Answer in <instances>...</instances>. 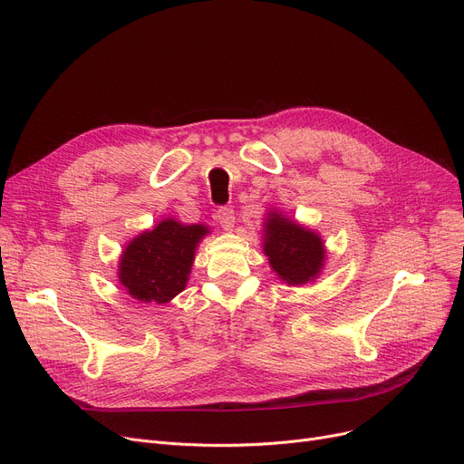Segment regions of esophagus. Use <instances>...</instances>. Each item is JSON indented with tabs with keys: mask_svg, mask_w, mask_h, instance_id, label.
<instances>
[{
	"mask_svg": "<svg viewBox=\"0 0 464 464\" xmlns=\"http://www.w3.org/2000/svg\"><path fill=\"white\" fill-rule=\"evenodd\" d=\"M216 219H218L219 226H222L226 231H231L235 227V212H233V208L219 207L216 210Z\"/></svg>",
	"mask_w": 464,
	"mask_h": 464,
	"instance_id": "34e87169",
	"label": "esophagus"
}]
</instances>
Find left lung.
<instances>
[{"label": "left lung", "mask_w": 464, "mask_h": 464, "mask_svg": "<svg viewBox=\"0 0 464 464\" xmlns=\"http://www.w3.org/2000/svg\"><path fill=\"white\" fill-rule=\"evenodd\" d=\"M263 233V252L280 280L299 285L312 282L322 273L325 246L318 233L280 212L266 216Z\"/></svg>", "instance_id": "obj_1"}]
</instances>
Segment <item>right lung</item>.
Listing matches in <instances>:
<instances>
[{
    "label": "right lung",
    "mask_w": 464,
    "mask_h": 464,
    "mask_svg": "<svg viewBox=\"0 0 464 464\" xmlns=\"http://www.w3.org/2000/svg\"><path fill=\"white\" fill-rule=\"evenodd\" d=\"M208 227L163 219L152 231L137 235L121 252L118 280L142 303L163 304L186 287L195 248Z\"/></svg>",
    "instance_id": "obj_1"
}]
</instances>
